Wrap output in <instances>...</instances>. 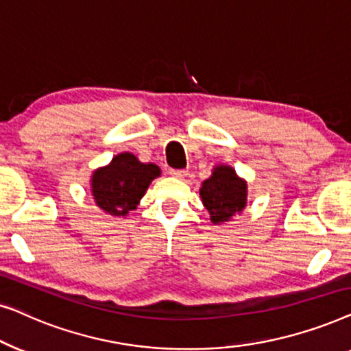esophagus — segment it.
<instances>
[{
    "label": "esophagus",
    "instance_id": "34e87169",
    "mask_svg": "<svg viewBox=\"0 0 351 351\" xmlns=\"http://www.w3.org/2000/svg\"><path fill=\"white\" fill-rule=\"evenodd\" d=\"M169 174L172 177H177V179H184V177H186V174H189V172H186L185 169H171Z\"/></svg>",
    "mask_w": 351,
    "mask_h": 351
}]
</instances>
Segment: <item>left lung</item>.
Listing matches in <instances>:
<instances>
[{"mask_svg": "<svg viewBox=\"0 0 351 351\" xmlns=\"http://www.w3.org/2000/svg\"><path fill=\"white\" fill-rule=\"evenodd\" d=\"M204 208L209 210L214 225L228 222L241 213L247 203V184L239 179L233 167L220 165L199 189Z\"/></svg>", "mask_w": 351, "mask_h": 351, "instance_id": "left-lung-1", "label": "left lung"}]
</instances>
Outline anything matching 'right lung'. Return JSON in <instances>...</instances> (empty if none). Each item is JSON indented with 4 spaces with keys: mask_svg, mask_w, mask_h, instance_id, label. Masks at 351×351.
<instances>
[{
    "mask_svg": "<svg viewBox=\"0 0 351 351\" xmlns=\"http://www.w3.org/2000/svg\"><path fill=\"white\" fill-rule=\"evenodd\" d=\"M161 169L152 162H141L132 153H119L108 166L94 171L90 189L95 204L110 215H126L134 210Z\"/></svg>",
    "mask_w": 351,
    "mask_h": 351,
    "instance_id": "add662e5",
    "label": "right lung"
}]
</instances>
